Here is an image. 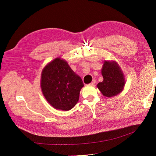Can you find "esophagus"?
<instances>
[{"instance_id":"esophagus-1","label":"esophagus","mask_w":156,"mask_h":156,"mask_svg":"<svg viewBox=\"0 0 156 156\" xmlns=\"http://www.w3.org/2000/svg\"><path fill=\"white\" fill-rule=\"evenodd\" d=\"M95 83H96V80H92V82L90 84V85H91V86L95 85Z\"/></svg>"}]
</instances>
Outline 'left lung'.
Segmentation results:
<instances>
[{"label": "left lung", "instance_id": "left-lung-1", "mask_svg": "<svg viewBox=\"0 0 156 156\" xmlns=\"http://www.w3.org/2000/svg\"><path fill=\"white\" fill-rule=\"evenodd\" d=\"M101 73L104 80L97 86L104 96L115 97L123 91L126 84V79L117 62L105 60Z\"/></svg>", "mask_w": 156, "mask_h": 156}]
</instances>
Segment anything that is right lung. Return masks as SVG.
Segmentation results:
<instances>
[{
	"mask_svg": "<svg viewBox=\"0 0 156 156\" xmlns=\"http://www.w3.org/2000/svg\"><path fill=\"white\" fill-rule=\"evenodd\" d=\"M41 88L51 105L58 110L69 111L79 101L83 80L68 65L67 61L56 58L43 68Z\"/></svg>",
	"mask_w": 156,
	"mask_h": 156,
	"instance_id": "add662e5",
	"label": "right lung"
}]
</instances>
